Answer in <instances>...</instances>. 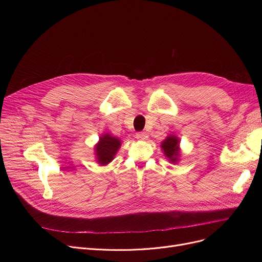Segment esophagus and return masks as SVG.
<instances>
[{
  "mask_svg": "<svg viewBox=\"0 0 262 262\" xmlns=\"http://www.w3.org/2000/svg\"><path fill=\"white\" fill-rule=\"evenodd\" d=\"M147 134L145 132H138L136 133V138L138 140H146L147 139Z\"/></svg>",
  "mask_w": 262,
  "mask_h": 262,
  "instance_id": "obj_1",
  "label": "esophagus"
}]
</instances>
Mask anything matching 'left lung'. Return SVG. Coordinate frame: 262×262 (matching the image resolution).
Returning <instances> with one entry per match:
<instances>
[{
	"label": "left lung",
	"instance_id": "8db88e82",
	"mask_svg": "<svg viewBox=\"0 0 262 262\" xmlns=\"http://www.w3.org/2000/svg\"><path fill=\"white\" fill-rule=\"evenodd\" d=\"M178 141L176 137L174 136H169L167 137V139H164V141L161 143V147L163 149V153L166 155L172 162H175L177 160L178 156Z\"/></svg>",
	"mask_w": 262,
	"mask_h": 262
}]
</instances>
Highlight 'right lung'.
<instances>
[{"label":"right lung","mask_w":262,"mask_h":262,"mask_svg":"<svg viewBox=\"0 0 262 262\" xmlns=\"http://www.w3.org/2000/svg\"><path fill=\"white\" fill-rule=\"evenodd\" d=\"M121 142L116 137L110 135H104L100 139L99 144L95 146L98 161L101 164H107L114 159L117 150L119 149Z\"/></svg>","instance_id":"obj_1"}]
</instances>
